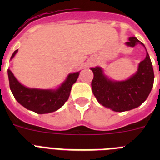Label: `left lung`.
I'll use <instances>...</instances> for the list:
<instances>
[{"label": "left lung", "instance_id": "obj_1", "mask_svg": "<svg viewBox=\"0 0 160 160\" xmlns=\"http://www.w3.org/2000/svg\"><path fill=\"white\" fill-rule=\"evenodd\" d=\"M137 44L144 46L143 43L135 37L130 38L126 42L130 47H134ZM91 70L94 73L91 82L93 94L103 107L116 112L130 111L139 107L147 99L153 87L155 76L148 51L145 59L138 65L136 73L125 81L109 79L101 67L91 68Z\"/></svg>", "mask_w": 160, "mask_h": 160}]
</instances>
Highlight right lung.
<instances>
[{
    "instance_id": "add662e5",
    "label": "right lung",
    "mask_w": 160,
    "mask_h": 160,
    "mask_svg": "<svg viewBox=\"0 0 160 160\" xmlns=\"http://www.w3.org/2000/svg\"><path fill=\"white\" fill-rule=\"evenodd\" d=\"M18 50L13 52L11 59ZM78 75L79 72L70 73L57 90H42L25 87L17 80L12 71L8 70L9 87L14 98L21 105L37 114L51 113L62 107L69 98L72 86L77 81Z\"/></svg>"
}]
</instances>
